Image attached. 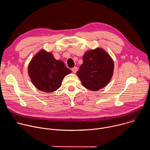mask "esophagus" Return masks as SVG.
<instances>
[{
	"instance_id": "1",
	"label": "esophagus",
	"mask_w": 150,
	"mask_h": 150,
	"mask_svg": "<svg viewBox=\"0 0 150 150\" xmlns=\"http://www.w3.org/2000/svg\"><path fill=\"white\" fill-rule=\"evenodd\" d=\"M78 69V68L77 67H74V68H72V71L74 73H76V72H77Z\"/></svg>"
}]
</instances>
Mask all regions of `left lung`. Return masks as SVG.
Instances as JSON below:
<instances>
[{
  "mask_svg": "<svg viewBox=\"0 0 150 150\" xmlns=\"http://www.w3.org/2000/svg\"><path fill=\"white\" fill-rule=\"evenodd\" d=\"M76 74L86 88L97 91L108 84L112 76L114 64L104 50L97 48L85 53Z\"/></svg>",
  "mask_w": 150,
  "mask_h": 150,
  "instance_id": "left-lung-1",
  "label": "left lung"
}]
</instances>
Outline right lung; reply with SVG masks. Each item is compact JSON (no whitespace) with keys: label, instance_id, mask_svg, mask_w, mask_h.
<instances>
[{"label":"right lung","instance_id":"add662e5","mask_svg":"<svg viewBox=\"0 0 150 150\" xmlns=\"http://www.w3.org/2000/svg\"><path fill=\"white\" fill-rule=\"evenodd\" d=\"M71 72L62 61L45 50L37 53L28 66V75L35 87L46 93L57 90L63 78Z\"/></svg>","mask_w":150,"mask_h":150}]
</instances>
